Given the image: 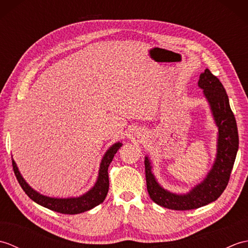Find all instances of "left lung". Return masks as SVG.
Segmentation results:
<instances>
[{"label":"left lung","mask_w":248,"mask_h":248,"mask_svg":"<svg viewBox=\"0 0 248 248\" xmlns=\"http://www.w3.org/2000/svg\"><path fill=\"white\" fill-rule=\"evenodd\" d=\"M198 86L203 89L218 127L217 159L207 178L186 195L173 194L160 186L151 172L149 159L147 156L145 159L147 191L150 198L161 207L178 211L203 207L215 202L223 194L229 182L239 148L238 127L223 84L211 71L205 69L199 77Z\"/></svg>","instance_id":"obj_1"}]
</instances>
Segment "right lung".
Listing matches in <instances>:
<instances>
[{
	"mask_svg": "<svg viewBox=\"0 0 248 248\" xmlns=\"http://www.w3.org/2000/svg\"><path fill=\"white\" fill-rule=\"evenodd\" d=\"M123 146L121 143H116L114 144L107 151V154L104 155L103 159L101 161V165H100L99 170V177L98 180L94 184V186L91 189V191L84 194L81 197L77 198H51L44 196V195H40L34 191L28 183L24 181L22 176L20 175L18 170V167L16 165L15 161L13 160V168L14 172L16 175V178L19 182V184L22 187L23 191L28 196L34 200L40 205H43L45 208H48L52 211L62 213V214H78L88 211L93 208L96 207V205L103 202L108 192V166L112 162L113 157L116 152Z\"/></svg>",
	"mask_w": 248,
	"mask_h": 248,
	"instance_id": "add662e5",
	"label": "right lung"
}]
</instances>
